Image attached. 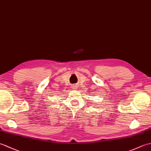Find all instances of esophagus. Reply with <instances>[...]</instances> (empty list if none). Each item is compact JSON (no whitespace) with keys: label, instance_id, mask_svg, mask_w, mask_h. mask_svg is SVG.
I'll use <instances>...</instances> for the list:
<instances>
[{"label":"esophagus","instance_id":"34e87169","mask_svg":"<svg viewBox=\"0 0 151 151\" xmlns=\"http://www.w3.org/2000/svg\"><path fill=\"white\" fill-rule=\"evenodd\" d=\"M72 88H73V89H76L78 88V87H77V86H72Z\"/></svg>","mask_w":151,"mask_h":151}]
</instances>
